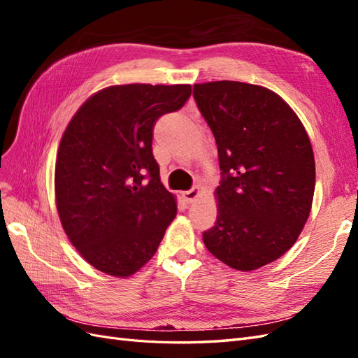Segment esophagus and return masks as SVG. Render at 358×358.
<instances>
[{
	"mask_svg": "<svg viewBox=\"0 0 358 358\" xmlns=\"http://www.w3.org/2000/svg\"><path fill=\"white\" fill-rule=\"evenodd\" d=\"M200 194H201L200 188H192L189 191L182 192V197H183V200H185L187 203H192L194 200H196L200 196Z\"/></svg>",
	"mask_w": 358,
	"mask_h": 358,
	"instance_id": "esophagus-1",
	"label": "esophagus"
}]
</instances>
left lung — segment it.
Listing matches in <instances>:
<instances>
[{
	"label": "left lung",
	"mask_w": 358,
	"mask_h": 358,
	"mask_svg": "<svg viewBox=\"0 0 358 358\" xmlns=\"http://www.w3.org/2000/svg\"><path fill=\"white\" fill-rule=\"evenodd\" d=\"M218 146V218L203 233L209 252L251 272L282 257L305 227L315 191V158L294 110L264 86L194 85Z\"/></svg>",
	"instance_id": "left-lung-1"
}]
</instances>
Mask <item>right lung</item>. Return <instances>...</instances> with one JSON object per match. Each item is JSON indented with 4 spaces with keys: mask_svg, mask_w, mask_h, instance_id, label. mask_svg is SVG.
Segmentation results:
<instances>
[{
    "mask_svg": "<svg viewBox=\"0 0 358 358\" xmlns=\"http://www.w3.org/2000/svg\"><path fill=\"white\" fill-rule=\"evenodd\" d=\"M189 95L191 85L109 86L79 107L62 134L55 164L62 229L106 275H134L175 220L176 199L152 155L154 125Z\"/></svg>",
    "mask_w": 358,
    "mask_h": 358,
    "instance_id": "obj_1",
    "label": "right lung"
}]
</instances>
